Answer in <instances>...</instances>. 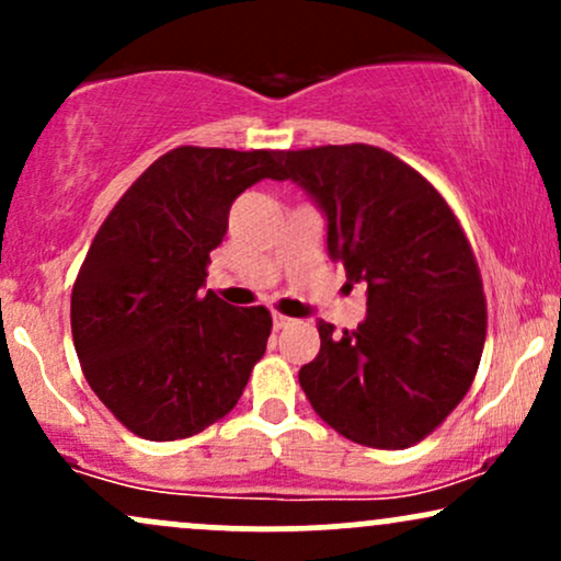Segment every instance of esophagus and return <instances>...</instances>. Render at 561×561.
I'll return each mask as SVG.
<instances>
[{
  "instance_id": "obj_1",
  "label": "esophagus",
  "mask_w": 561,
  "mask_h": 561,
  "mask_svg": "<svg viewBox=\"0 0 561 561\" xmlns=\"http://www.w3.org/2000/svg\"><path fill=\"white\" fill-rule=\"evenodd\" d=\"M272 319H274V330H285V327L293 324V319L285 317V313H276V311H274Z\"/></svg>"
}]
</instances>
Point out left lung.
Returning <instances> with one entry per match:
<instances>
[{
	"label": "left lung",
	"instance_id": "obj_1",
	"mask_svg": "<svg viewBox=\"0 0 561 561\" xmlns=\"http://www.w3.org/2000/svg\"><path fill=\"white\" fill-rule=\"evenodd\" d=\"M327 216V250L366 282L353 332L319 321V356L300 369L313 411L347 440L398 450L440 424L478 375L488 308L459 218L420 171L371 145L279 152Z\"/></svg>",
	"mask_w": 561,
	"mask_h": 561
}]
</instances>
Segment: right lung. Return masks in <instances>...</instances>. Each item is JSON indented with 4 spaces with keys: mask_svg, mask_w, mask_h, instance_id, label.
Wrapping results in <instances>:
<instances>
[{
    "mask_svg": "<svg viewBox=\"0 0 561 561\" xmlns=\"http://www.w3.org/2000/svg\"><path fill=\"white\" fill-rule=\"evenodd\" d=\"M261 179H282L279 152L176 147L128 186L81 263L70 330L83 377L145 440L227 416L266 353V308L203 293L231 203Z\"/></svg>",
    "mask_w": 561,
    "mask_h": 561,
    "instance_id": "right-lung-1",
    "label": "right lung"
}]
</instances>
